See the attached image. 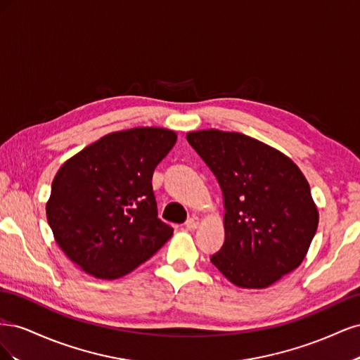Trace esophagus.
I'll return each mask as SVG.
<instances>
[{
	"label": "esophagus",
	"instance_id": "34e87169",
	"mask_svg": "<svg viewBox=\"0 0 360 360\" xmlns=\"http://www.w3.org/2000/svg\"><path fill=\"white\" fill-rule=\"evenodd\" d=\"M184 225H186L188 230H195V228H197V226L200 225V219H198L197 216H192L191 219H188L186 224H184Z\"/></svg>",
	"mask_w": 360,
	"mask_h": 360
}]
</instances>
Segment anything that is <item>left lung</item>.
Masks as SVG:
<instances>
[{"instance_id":"8db88e82","label":"left lung","mask_w":360,"mask_h":360,"mask_svg":"<svg viewBox=\"0 0 360 360\" xmlns=\"http://www.w3.org/2000/svg\"><path fill=\"white\" fill-rule=\"evenodd\" d=\"M224 192L225 242L212 263L240 288H267L297 269L319 226L308 180L288 156L217 129L186 135Z\"/></svg>"}]
</instances>
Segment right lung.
<instances>
[{
  "label": "right lung",
  "instance_id": "add662e5",
  "mask_svg": "<svg viewBox=\"0 0 360 360\" xmlns=\"http://www.w3.org/2000/svg\"><path fill=\"white\" fill-rule=\"evenodd\" d=\"M177 141L163 127L112 132L66 160L52 181L46 217L56 242L99 279L130 274L168 242L158 217L155 168Z\"/></svg>",
  "mask_w": 360,
  "mask_h": 360
}]
</instances>
